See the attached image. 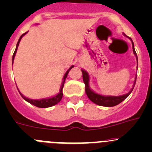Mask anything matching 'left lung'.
Listing matches in <instances>:
<instances>
[{"label":"left lung","mask_w":152,"mask_h":152,"mask_svg":"<svg viewBox=\"0 0 152 152\" xmlns=\"http://www.w3.org/2000/svg\"><path fill=\"white\" fill-rule=\"evenodd\" d=\"M131 39V38H130ZM132 41V39H131ZM132 46H133V53H134L135 56H136V60L138 61V57L137 54H136V51H135L134 49V45H133V42L132 41ZM81 71H82L83 74V81H84V84H85V91H86V94L87 95V96L89 97V99L91 102L95 103V104H98V105L100 106H104V107H113L115 106L117 104H120L121 102L126 99L129 94H131V91H133V88H134L135 84H136V78H137V75L136 76V78H135L134 84H133V88L131 89V91L127 93L126 94L122 95V96H103V95L98 94L94 92L91 89L89 88V74H88L87 72L84 71V70L81 69Z\"/></svg>","instance_id":"left-lung-1"}]
</instances>
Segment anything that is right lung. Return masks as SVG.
I'll return each mask as SVG.
<instances>
[{"label":"right lung","mask_w":152,"mask_h":152,"mask_svg":"<svg viewBox=\"0 0 152 152\" xmlns=\"http://www.w3.org/2000/svg\"><path fill=\"white\" fill-rule=\"evenodd\" d=\"M26 33H27V32H25L24 34H23L20 37L19 41H18V42H17V45H16V50H15L14 55H13L12 63L14 62V57H15V55H16V50H17V48H18V46H19L20 40H21V38H22V37L24 36L25 34H26ZM72 68H73V66H71V67L67 71H66V74H65L64 77H63V81L62 85H61V89H60V92L58 93V94L56 95V96H53V97H50V98H48V99H29V98L26 97V96H24L22 94H21V92H20L19 91V92L20 93V94H21V96L23 97V99H25V100H26V102H29L30 104H33V105L37 107L46 108V107H52V106L55 105V104H58V103L61 100V99H62V97H63V86H64L65 81H66V77H67V76H68V72H69V71H71V69ZM17 89H18V88H17ZM18 90H19V89H18Z\"/></svg>","instance_id":"right-lung-1"}]
</instances>
